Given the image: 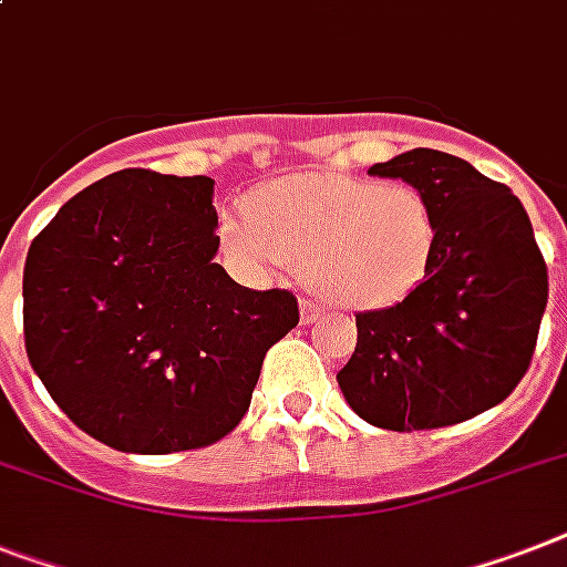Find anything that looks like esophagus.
Here are the masks:
<instances>
[{
  "label": "esophagus",
  "mask_w": 567,
  "mask_h": 567,
  "mask_svg": "<svg viewBox=\"0 0 567 567\" xmlns=\"http://www.w3.org/2000/svg\"><path fill=\"white\" fill-rule=\"evenodd\" d=\"M320 315H323V306H320L317 299L311 297L299 299V320H302V323H315Z\"/></svg>",
  "instance_id": "34e87169"
}]
</instances>
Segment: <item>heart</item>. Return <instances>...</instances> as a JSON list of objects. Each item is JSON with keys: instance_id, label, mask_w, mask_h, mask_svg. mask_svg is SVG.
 <instances>
[{"instance_id": "obj_1", "label": "heart", "mask_w": 567, "mask_h": 567, "mask_svg": "<svg viewBox=\"0 0 567 567\" xmlns=\"http://www.w3.org/2000/svg\"><path fill=\"white\" fill-rule=\"evenodd\" d=\"M220 238L259 270L302 268L311 291L343 308H384L413 291L436 247V218L413 183L302 174L227 212Z\"/></svg>"}]
</instances>
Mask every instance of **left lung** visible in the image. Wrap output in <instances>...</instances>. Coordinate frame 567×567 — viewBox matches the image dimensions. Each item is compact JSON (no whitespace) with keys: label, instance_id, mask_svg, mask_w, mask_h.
<instances>
[{"label":"left lung","instance_id":"left-lung-1","mask_svg":"<svg viewBox=\"0 0 567 567\" xmlns=\"http://www.w3.org/2000/svg\"><path fill=\"white\" fill-rule=\"evenodd\" d=\"M370 174L427 195L436 247L402 302L355 315L358 347L338 372L352 411L388 431H431L504 402L530 370L547 265L522 200L466 159L413 148Z\"/></svg>","mask_w":567,"mask_h":567}]
</instances>
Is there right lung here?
Masks as SVG:
<instances>
[{"mask_svg": "<svg viewBox=\"0 0 567 567\" xmlns=\"http://www.w3.org/2000/svg\"><path fill=\"white\" fill-rule=\"evenodd\" d=\"M209 177L124 168L34 236L22 270L25 352L60 411L131 454L218 443L261 361L299 323L291 291H250L215 265Z\"/></svg>", "mask_w": 567, "mask_h": 567, "instance_id": "obj_1", "label": "right lung"}]
</instances>
